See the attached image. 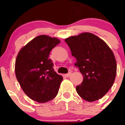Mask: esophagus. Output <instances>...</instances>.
<instances>
[{
    "label": "esophagus",
    "mask_w": 125,
    "mask_h": 125,
    "mask_svg": "<svg viewBox=\"0 0 125 125\" xmlns=\"http://www.w3.org/2000/svg\"><path fill=\"white\" fill-rule=\"evenodd\" d=\"M71 72H69V73H68V74H66V77H69V76H71Z\"/></svg>",
    "instance_id": "esophagus-1"
}]
</instances>
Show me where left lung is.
<instances>
[{
	"label": "left lung",
	"instance_id": "obj_1",
	"mask_svg": "<svg viewBox=\"0 0 125 125\" xmlns=\"http://www.w3.org/2000/svg\"><path fill=\"white\" fill-rule=\"evenodd\" d=\"M65 42L76 57L75 66L83 75L76 86L78 94L89 102L101 99L115 82L116 61L106 43L94 34L84 32L66 38Z\"/></svg>",
	"mask_w": 125,
	"mask_h": 125
}]
</instances>
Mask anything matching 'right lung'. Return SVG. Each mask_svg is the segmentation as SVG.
<instances>
[{
  "instance_id": "add662e5",
  "label": "right lung",
  "mask_w": 125,
  "mask_h": 125,
  "mask_svg": "<svg viewBox=\"0 0 125 125\" xmlns=\"http://www.w3.org/2000/svg\"><path fill=\"white\" fill-rule=\"evenodd\" d=\"M59 43L56 37L41 35L19 52L15 64V76L25 94L34 101L47 102L58 93L63 78L54 71L49 56Z\"/></svg>"
}]
</instances>
